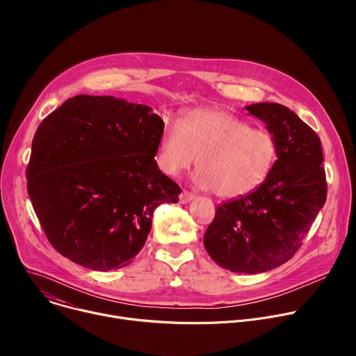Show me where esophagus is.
I'll return each mask as SVG.
<instances>
[{"label": "esophagus", "mask_w": 356, "mask_h": 356, "mask_svg": "<svg viewBox=\"0 0 356 356\" xmlns=\"http://www.w3.org/2000/svg\"><path fill=\"white\" fill-rule=\"evenodd\" d=\"M191 200H194V194H191L190 191H186L183 190L180 197H179V201L181 202V204H187V202H190Z\"/></svg>", "instance_id": "esophagus-1"}]
</instances>
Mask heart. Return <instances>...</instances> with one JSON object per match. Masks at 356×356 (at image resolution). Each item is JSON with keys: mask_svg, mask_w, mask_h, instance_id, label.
Masks as SVG:
<instances>
[{"mask_svg": "<svg viewBox=\"0 0 356 356\" xmlns=\"http://www.w3.org/2000/svg\"><path fill=\"white\" fill-rule=\"evenodd\" d=\"M277 150V140L268 129L252 128L221 108H194L179 124H165L155 162L163 175L176 177L198 159L195 186L235 200L266 181Z\"/></svg>", "mask_w": 356, "mask_h": 356, "instance_id": "b5f03b06", "label": "heart"}]
</instances>
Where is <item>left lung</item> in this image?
<instances>
[{"instance_id": "obj_1", "label": "left lung", "mask_w": 356, "mask_h": 356, "mask_svg": "<svg viewBox=\"0 0 356 356\" xmlns=\"http://www.w3.org/2000/svg\"><path fill=\"white\" fill-rule=\"evenodd\" d=\"M245 110L277 140V161L266 181L246 197L221 204L204 234L211 259L235 273L257 275L286 264L325 204L327 181L318 135L277 103Z\"/></svg>"}]
</instances>
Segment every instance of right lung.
Segmentation results:
<instances>
[{
	"label": "right lung",
	"instance_id": "obj_1",
	"mask_svg": "<svg viewBox=\"0 0 356 356\" xmlns=\"http://www.w3.org/2000/svg\"><path fill=\"white\" fill-rule=\"evenodd\" d=\"M163 120L143 104L76 95L39 125L28 194L52 246L91 270L132 262L162 202L180 187L155 162Z\"/></svg>",
	"mask_w": 356,
	"mask_h": 356
}]
</instances>
